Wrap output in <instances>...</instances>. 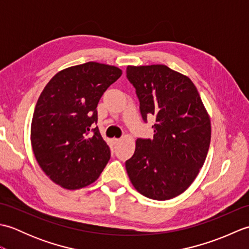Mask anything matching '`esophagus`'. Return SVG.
I'll use <instances>...</instances> for the list:
<instances>
[{"label": "esophagus", "mask_w": 249, "mask_h": 249, "mask_svg": "<svg viewBox=\"0 0 249 249\" xmlns=\"http://www.w3.org/2000/svg\"><path fill=\"white\" fill-rule=\"evenodd\" d=\"M120 141H121V139H119V138H113L112 139V143H113V145H116V144L120 143Z\"/></svg>", "instance_id": "34e87169"}]
</instances>
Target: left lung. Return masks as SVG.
<instances>
[{
    "instance_id": "left-lung-1",
    "label": "left lung",
    "mask_w": 249,
    "mask_h": 249,
    "mask_svg": "<svg viewBox=\"0 0 249 249\" xmlns=\"http://www.w3.org/2000/svg\"><path fill=\"white\" fill-rule=\"evenodd\" d=\"M142 119L154 116L153 140L137 139L125 167L136 190L153 200L181 195L197 178L211 142V120L190 79L166 65L127 66Z\"/></svg>"
}]
</instances>
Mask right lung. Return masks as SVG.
<instances>
[{
    "mask_svg": "<svg viewBox=\"0 0 249 249\" xmlns=\"http://www.w3.org/2000/svg\"><path fill=\"white\" fill-rule=\"evenodd\" d=\"M121 75L116 66L88 62L55 73L41 92L31 144L41 170L61 187L88 186L108 163L110 149L94 123L100 97Z\"/></svg>",
    "mask_w": 249,
    "mask_h": 249,
    "instance_id": "right-lung-1",
    "label": "right lung"
}]
</instances>
